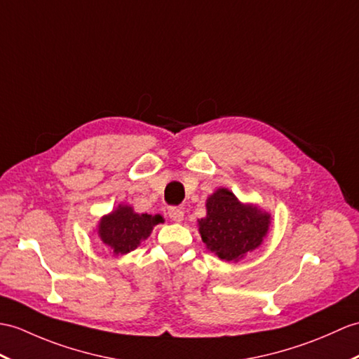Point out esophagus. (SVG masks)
<instances>
[{
    "label": "esophagus",
    "instance_id": "34e87169",
    "mask_svg": "<svg viewBox=\"0 0 359 359\" xmlns=\"http://www.w3.org/2000/svg\"><path fill=\"white\" fill-rule=\"evenodd\" d=\"M168 215L172 222H182L183 220V210L179 206H171L168 210Z\"/></svg>",
    "mask_w": 359,
    "mask_h": 359
}]
</instances>
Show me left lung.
Instances as JSON below:
<instances>
[{
	"label": "left lung",
	"instance_id": "left-lung-1",
	"mask_svg": "<svg viewBox=\"0 0 359 359\" xmlns=\"http://www.w3.org/2000/svg\"><path fill=\"white\" fill-rule=\"evenodd\" d=\"M271 215L241 205L228 189H217L206 200V217L198 222L203 243L222 260H240L262 245Z\"/></svg>",
	"mask_w": 359,
	"mask_h": 359
}]
</instances>
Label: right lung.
Listing matches in <instances>:
<instances>
[{"label": "right lung", "mask_w": 359, "mask_h": 359, "mask_svg": "<svg viewBox=\"0 0 359 359\" xmlns=\"http://www.w3.org/2000/svg\"><path fill=\"white\" fill-rule=\"evenodd\" d=\"M162 222L161 215L136 214L130 206L122 205L101 220L99 237L114 254H127L151 234L154 224Z\"/></svg>", "instance_id": "right-lung-1"}]
</instances>
